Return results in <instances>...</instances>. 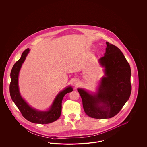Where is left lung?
<instances>
[{"instance_id":"1","label":"left lung","mask_w":147,"mask_h":147,"mask_svg":"<svg viewBox=\"0 0 147 147\" xmlns=\"http://www.w3.org/2000/svg\"><path fill=\"white\" fill-rule=\"evenodd\" d=\"M104 56L99 62L105 67V76L98 91L92 95L78 89L85 113L91 118L110 119L119 113L131 93L130 65L117 47L106 42Z\"/></svg>"}]
</instances>
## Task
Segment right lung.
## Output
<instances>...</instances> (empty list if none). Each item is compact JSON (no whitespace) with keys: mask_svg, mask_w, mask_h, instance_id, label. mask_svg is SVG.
Returning <instances> with one entry per match:
<instances>
[{"mask_svg":"<svg viewBox=\"0 0 147 147\" xmlns=\"http://www.w3.org/2000/svg\"><path fill=\"white\" fill-rule=\"evenodd\" d=\"M29 49H25L21 58L14 64L11 71L10 94L12 100L21 112L22 116L28 121L38 124H48L59 118L62 110V102L64 95L73 91L71 86L65 88L57 96L50 109L47 111H38L31 108L21 98L18 87V76L22 64L28 55Z\"/></svg>","mask_w":147,"mask_h":147,"instance_id":"obj_1","label":"right lung"}]
</instances>
